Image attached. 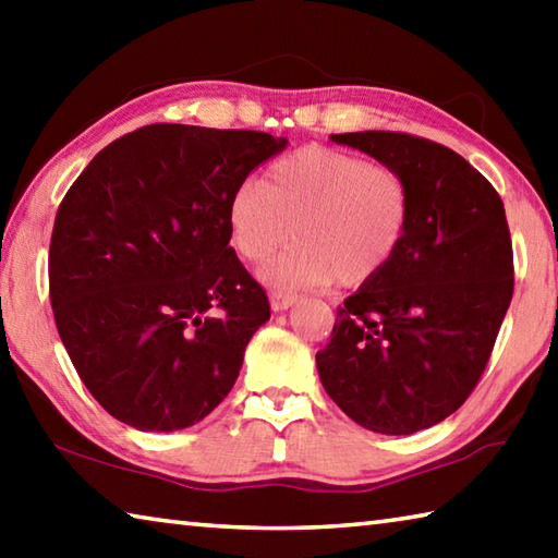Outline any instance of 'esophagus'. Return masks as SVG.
Here are the masks:
<instances>
[{
  "label": "esophagus",
  "instance_id": "1",
  "mask_svg": "<svg viewBox=\"0 0 558 558\" xmlns=\"http://www.w3.org/2000/svg\"><path fill=\"white\" fill-rule=\"evenodd\" d=\"M298 302V295H292V292H270V307L276 310V313H282V310L292 307Z\"/></svg>",
  "mask_w": 558,
  "mask_h": 558
}]
</instances>
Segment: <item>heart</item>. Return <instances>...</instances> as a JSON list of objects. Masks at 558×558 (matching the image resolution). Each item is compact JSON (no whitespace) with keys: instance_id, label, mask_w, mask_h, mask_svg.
<instances>
[{"instance_id":"1","label":"heart","mask_w":558,"mask_h":558,"mask_svg":"<svg viewBox=\"0 0 558 558\" xmlns=\"http://www.w3.org/2000/svg\"><path fill=\"white\" fill-rule=\"evenodd\" d=\"M409 221L411 192L396 169L329 147L278 159L266 182L239 184L226 204V229L243 260L260 263L298 239L260 270L278 290L364 286L389 266Z\"/></svg>"}]
</instances>
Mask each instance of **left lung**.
I'll return each mask as SVG.
<instances>
[{
	"label": "left lung",
	"mask_w": 558,
	"mask_h": 558,
	"mask_svg": "<svg viewBox=\"0 0 558 558\" xmlns=\"http://www.w3.org/2000/svg\"><path fill=\"white\" fill-rule=\"evenodd\" d=\"M399 172L411 221L379 276L337 310L317 352L349 418L411 436L456 413L483 376L514 290L512 241L495 186L458 153L403 132L329 137Z\"/></svg>",
	"instance_id": "obj_1"
}]
</instances>
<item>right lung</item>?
<instances>
[{
	"instance_id": "right-lung-1",
	"label": "right lung",
	"mask_w": 558,
	"mask_h": 558,
	"mask_svg": "<svg viewBox=\"0 0 558 558\" xmlns=\"http://www.w3.org/2000/svg\"><path fill=\"white\" fill-rule=\"evenodd\" d=\"M286 147L268 132L147 125L100 149L63 196L51 307L75 372L112 418L182 430L233 389L270 305L229 245L226 204Z\"/></svg>"
}]
</instances>
